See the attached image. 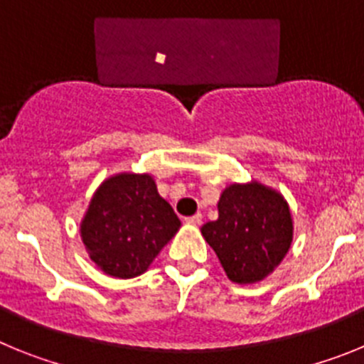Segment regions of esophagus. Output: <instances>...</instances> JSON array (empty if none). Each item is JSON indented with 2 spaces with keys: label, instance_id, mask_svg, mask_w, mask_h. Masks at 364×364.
Masks as SVG:
<instances>
[{
  "label": "esophagus",
  "instance_id": "obj_1",
  "mask_svg": "<svg viewBox=\"0 0 364 364\" xmlns=\"http://www.w3.org/2000/svg\"><path fill=\"white\" fill-rule=\"evenodd\" d=\"M186 222H189V224H195V226H197V224H200L202 222V215L197 213V215H193V217H188L186 218Z\"/></svg>",
  "mask_w": 364,
  "mask_h": 364
}]
</instances>
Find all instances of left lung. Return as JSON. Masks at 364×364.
I'll use <instances>...</instances> for the list:
<instances>
[{
    "mask_svg": "<svg viewBox=\"0 0 364 364\" xmlns=\"http://www.w3.org/2000/svg\"><path fill=\"white\" fill-rule=\"evenodd\" d=\"M202 235L228 277L239 284L262 281L290 250V208L279 193L260 184L230 186L218 200V218Z\"/></svg>",
    "mask_w": 364,
    "mask_h": 364,
    "instance_id": "1",
    "label": "left lung"
}]
</instances>
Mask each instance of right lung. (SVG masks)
I'll return each mask as SVG.
<instances>
[{
    "mask_svg": "<svg viewBox=\"0 0 364 364\" xmlns=\"http://www.w3.org/2000/svg\"><path fill=\"white\" fill-rule=\"evenodd\" d=\"M180 220L149 175L105 180L82 222L87 252L107 275L136 277L175 237Z\"/></svg>",
    "mask_w": 364,
    "mask_h": 364,
    "instance_id": "right-lung-1",
    "label": "right lung"
}]
</instances>
